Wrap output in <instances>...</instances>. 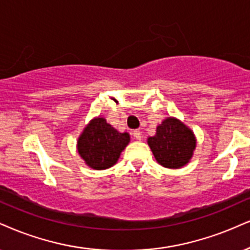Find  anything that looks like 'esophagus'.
<instances>
[{
    "label": "esophagus",
    "instance_id": "1",
    "mask_svg": "<svg viewBox=\"0 0 250 250\" xmlns=\"http://www.w3.org/2000/svg\"><path fill=\"white\" fill-rule=\"evenodd\" d=\"M132 135H133L137 140H141V132L139 130H134L132 132Z\"/></svg>",
    "mask_w": 250,
    "mask_h": 250
}]
</instances>
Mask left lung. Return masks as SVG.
I'll list each match as a JSON object with an SVG mask.
<instances>
[{
    "mask_svg": "<svg viewBox=\"0 0 250 250\" xmlns=\"http://www.w3.org/2000/svg\"><path fill=\"white\" fill-rule=\"evenodd\" d=\"M154 158L162 167L180 169L190 162L197 139L193 131L175 117H167L147 139Z\"/></svg>",
    "mask_w": 250,
    "mask_h": 250,
    "instance_id": "obj_1",
    "label": "left lung"
}]
</instances>
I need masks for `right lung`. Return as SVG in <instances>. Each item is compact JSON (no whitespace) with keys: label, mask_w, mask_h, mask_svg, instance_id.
Masks as SVG:
<instances>
[{"label":"right lung","mask_w":250,"mask_h":250,"mask_svg":"<svg viewBox=\"0 0 250 250\" xmlns=\"http://www.w3.org/2000/svg\"><path fill=\"white\" fill-rule=\"evenodd\" d=\"M130 139L127 132L117 131L104 117H95L79 135L76 148L88 167L104 170L116 165Z\"/></svg>","instance_id":"1"}]
</instances>
